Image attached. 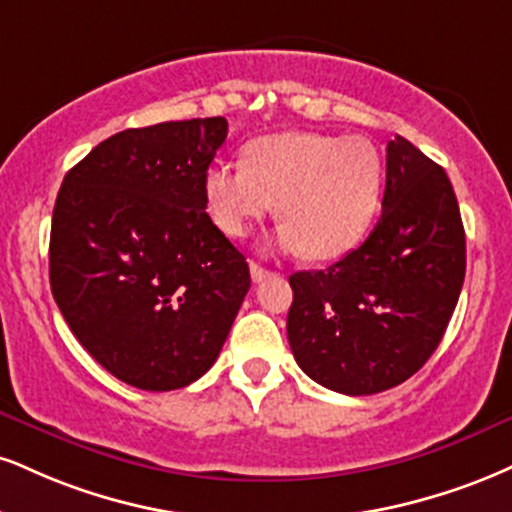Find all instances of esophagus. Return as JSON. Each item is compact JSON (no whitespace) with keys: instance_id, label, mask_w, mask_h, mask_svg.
I'll list each match as a JSON object with an SVG mask.
<instances>
[{"instance_id":"34e87169","label":"esophagus","mask_w":512,"mask_h":512,"mask_svg":"<svg viewBox=\"0 0 512 512\" xmlns=\"http://www.w3.org/2000/svg\"><path fill=\"white\" fill-rule=\"evenodd\" d=\"M250 276H252V281H255V283H260V281L267 279V276H272V272H269V269H264L262 264H257V262H250Z\"/></svg>"}]
</instances>
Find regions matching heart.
Segmentation results:
<instances>
[{"mask_svg": "<svg viewBox=\"0 0 512 512\" xmlns=\"http://www.w3.org/2000/svg\"><path fill=\"white\" fill-rule=\"evenodd\" d=\"M381 157L362 135L276 133L245 150V166L214 164L205 174L207 209L226 236L240 238L279 207L281 250L315 260L348 252L379 202Z\"/></svg>", "mask_w": 512, "mask_h": 512, "instance_id": "1", "label": "heart"}]
</instances>
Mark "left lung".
<instances>
[{"label": "left lung", "mask_w": 512, "mask_h": 512, "mask_svg": "<svg viewBox=\"0 0 512 512\" xmlns=\"http://www.w3.org/2000/svg\"><path fill=\"white\" fill-rule=\"evenodd\" d=\"M288 281V343L307 377L346 396L403 384L439 348L465 281V229L446 171L396 135L365 243Z\"/></svg>", "instance_id": "obj_1"}]
</instances>
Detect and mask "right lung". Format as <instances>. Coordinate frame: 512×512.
I'll return each instance as SVG.
<instances>
[{"label":"right lung","mask_w":512,"mask_h":512,"mask_svg":"<svg viewBox=\"0 0 512 512\" xmlns=\"http://www.w3.org/2000/svg\"><path fill=\"white\" fill-rule=\"evenodd\" d=\"M224 116L128 128L61 183L49 283L80 346L143 391L200 379L250 288L243 252L212 224L205 174Z\"/></svg>","instance_id":"add662e5"}]
</instances>
